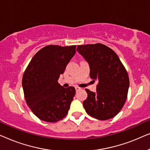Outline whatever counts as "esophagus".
Returning a JSON list of instances; mask_svg holds the SVG:
<instances>
[{
  "mask_svg": "<svg viewBox=\"0 0 150 150\" xmlns=\"http://www.w3.org/2000/svg\"><path fill=\"white\" fill-rule=\"evenodd\" d=\"M75 89H76V91H79V90L81 89V88L79 87H75Z\"/></svg>",
  "mask_w": 150,
  "mask_h": 150,
  "instance_id": "esophagus-1",
  "label": "esophagus"
}]
</instances>
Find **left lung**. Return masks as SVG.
Masks as SVG:
<instances>
[{"label": "left lung", "instance_id": "obj_1", "mask_svg": "<svg viewBox=\"0 0 150 150\" xmlns=\"http://www.w3.org/2000/svg\"><path fill=\"white\" fill-rule=\"evenodd\" d=\"M77 51L88 61L90 78L98 81L96 92L86 89L83 106L90 116L107 120L117 115L127 99L130 81L128 72L117 54L100 43L79 45Z\"/></svg>", "mask_w": 150, "mask_h": 150}]
</instances>
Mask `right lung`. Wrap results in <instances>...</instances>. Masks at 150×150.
<instances>
[{
  "mask_svg": "<svg viewBox=\"0 0 150 150\" xmlns=\"http://www.w3.org/2000/svg\"><path fill=\"white\" fill-rule=\"evenodd\" d=\"M76 48V45L45 46L34 55L24 71V98L28 107L41 120L57 122L68 112L75 88L63 87L58 80L75 54Z\"/></svg>",
  "mask_w": 150,
  "mask_h": 150,
  "instance_id": "add662e5",
  "label": "right lung"
}]
</instances>
